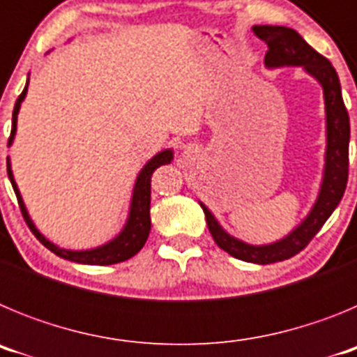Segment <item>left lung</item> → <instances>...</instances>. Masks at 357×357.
<instances>
[{
    "label": "left lung",
    "mask_w": 357,
    "mask_h": 357,
    "mask_svg": "<svg viewBox=\"0 0 357 357\" xmlns=\"http://www.w3.org/2000/svg\"><path fill=\"white\" fill-rule=\"evenodd\" d=\"M255 36L268 44V52L264 55V64L268 68L279 66H304L309 75H313L324 87L327 114V151H326V172L321 182L320 195L314 204L313 211L307 214L304 222L280 241L263 247H254L247 243L232 238L218 225L211 211L202 204L206 213L207 227L218 247L225 250L236 259L247 261L255 264L279 263L296 255L304 250L309 241L318 234L327 218L333 214L336 206L345 193L347 181H349V139H351V123L349 112L343 103L342 85L326 56L314 52L295 30L286 26H254Z\"/></svg>",
    "instance_id": "8db88e82"
}]
</instances>
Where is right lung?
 Listing matches in <instances>:
<instances>
[{
  "instance_id": "add662e5",
  "label": "right lung",
  "mask_w": 357,
  "mask_h": 357,
  "mask_svg": "<svg viewBox=\"0 0 357 357\" xmlns=\"http://www.w3.org/2000/svg\"><path fill=\"white\" fill-rule=\"evenodd\" d=\"M28 85V84H26ZM26 96V87L21 94H19L17 102H15L14 112H12V132L10 137H8V144L12 143L15 134V127H17V112L19 107H21V102ZM172 162V151H160L157 153L150 162L141 169L139 176H137V182H135L134 195H132V206H130V214H128V222L125 225V229L121 230V234L116 239H112L110 243L103 245V247L93 248V250H84V252H75V250H64V248L55 247L52 241L44 238L39 230L36 229V225L31 223L30 216L26 213V207L23 204V198L19 195V189L14 182V176H12L10 169V160L6 159V172H8V178L12 182V188L15 191V197H17L19 207H21V213H23L24 222L28 223L30 230L33 232L37 239L43 243L44 247L52 250L53 254H56L59 257H64V259L73 261V263H82V264H116L121 263V261L130 259L132 255H135L141 248L144 247L146 243L148 234H150V181H151V173L155 172L159 166L162 164Z\"/></svg>"
}]
</instances>
